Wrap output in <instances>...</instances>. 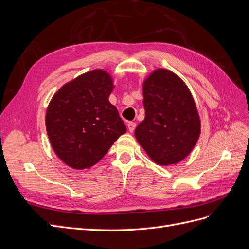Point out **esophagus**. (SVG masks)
<instances>
[{"instance_id": "esophagus-1", "label": "esophagus", "mask_w": 249, "mask_h": 249, "mask_svg": "<svg viewBox=\"0 0 249 249\" xmlns=\"http://www.w3.org/2000/svg\"><path fill=\"white\" fill-rule=\"evenodd\" d=\"M135 127H136V124H135V123H129V124H127V129H129V131L131 133H133L135 131Z\"/></svg>"}]
</instances>
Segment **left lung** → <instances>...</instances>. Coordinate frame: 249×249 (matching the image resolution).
<instances>
[{
  "label": "left lung",
  "instance_id": "8db88e82",
  "mask_svg": "<svg viewBox=\"0 0 249 249\" xmlns=\"http://www.w3.org/2000/svg\"><path fill=\"white\" fill-rule=\"evenodd\" d=\"M142 91L145 118L135 137L156 164H178L192 152L201 130L191 91L178 74L165 69L150 72Z\"/></svg>",
  "mask_w": 249,
  "mask_h": 249
}]
</instances>
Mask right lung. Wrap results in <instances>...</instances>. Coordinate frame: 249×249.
<instances>
[{
	"instance_id": "1",
	"label": "right lung",
	"mask_w": 249,
	"mask_h": 249,
	"mask_svg": "<svg viewBox=\"0 0 249 249\" xmlns=\"http://www.w3.org/2000/svg\"><path fill=\"white\" fill-rule=\"evenodd\" d=\"M111 74L93 70L67 82L53 95L46 127L55 154L67 166L86 169L107 154L126 126L109 96Z\"/></svg>"
}]
</instances>
